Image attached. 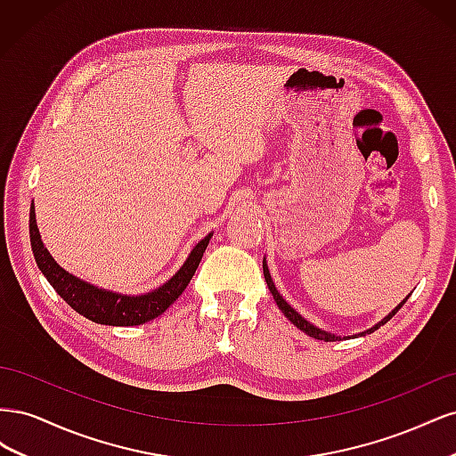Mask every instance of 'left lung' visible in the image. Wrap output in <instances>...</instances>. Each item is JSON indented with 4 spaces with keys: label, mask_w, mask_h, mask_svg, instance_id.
<instances>
[{
    "label": "left lung",
    "mask_w": 456,
    "mask_h": 456,
    "mask_svg": "<svg viewBox=\"0 0 456 456\" xmlns=\"http://www.w3.org/2000/svg\"><path fill=\"white\" fill-rule=\"evenodd\" d=\"M262 270H265V280H266V283H268V289H270V293H272V297H273V300H275V305H278V308L283 312V315L287 317L289 322H291L297 329H300L302 333H306L308 337H314V338H317V340H325V342H335V340H342V338H357V337H365V335H370V333H375V330L380 327V325H384L386 322H390L392 317L397 314V310L402 308L405 302H407V298H409V295L399 302V305L386 315V317H382V320L379 322V323H375L372 325L370 329H365V330H362V333H357V335H350V337H340V335H335V333H329V330H323V329H320V327H315L314 323H310L308 320H305V317H302L291 305H289V302L278 293V289H275V285H273V280H272V275H270V270H268V265H266V258H262Z\"/></svg>",
    "instance_id": "8db88e82"
}]
</instances>
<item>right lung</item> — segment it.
Instances as JSON below:
<instances>
[{
  "label": "right lung",
  "instance_id": "1",
  "mask_svg": "<svg viewBox=\"0 0 456 456\" xmlns=\"http://www.w3.org/2000/svg\"><path fill=\"white\" fill-rule=\"evenodd\" d=\"M211 236L213 232L207 233L201 241H198L194 249L190 251L188 258L184 260V265L176 270L173 278L154 289V291L142 295H123L79 280L77 275L66 272L61 265H57V260L51 256L47 247L41 241L39 228L36 223L34 201L30 205V243L37 268L45 275L54 291H57L77 314L101 325L129 327L156 320L158 315H161L184 293L186 285L194 278Z\"/></svg>",
  "mask_w": 456,
  "mask_h": 456
}]
</instances>
